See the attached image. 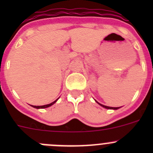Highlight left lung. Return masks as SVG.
<instances>
[{
	"mask_svg": "<svg viewBox=\"0 0 153 153\" xmlns=\"http://www.w3.org/2000/svg\"><path fill=\"white\" fill-rule=\"evenodd\" d=\"M98 104H99V103H98ZM100 105H101V106H103V107H104V108H106V109H119L120 107H110V106H104V105H103V104H99Z\"/></svg>",
	"mask_w": 153,
	"mask_h": 153,
	"instance_id": "obj_1",
	"label": "left lung"
}]
</instances>
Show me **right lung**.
<instances>
[{
	"label": "right lung",
	"instance_id": "right-lung-1",
	"mask_svg": "<svg viewBox=\"0 0 153 153\" xmlns=\"http://www.w3.org/2000/svg\"><path fill=\"white\" fill-rule=\"evenodd\" d=\"M57 100H58V99H57ZM57 100H56V101H53V102H52V103H51V104H47V105H44V106H33V107H35V108H37V109H41H41H44V108H47V107H49V106H52V104H54L55 102H56Z\"/></svg>",
	"mask_w": 153,
	"mask_h": 153
}]
</instances>
